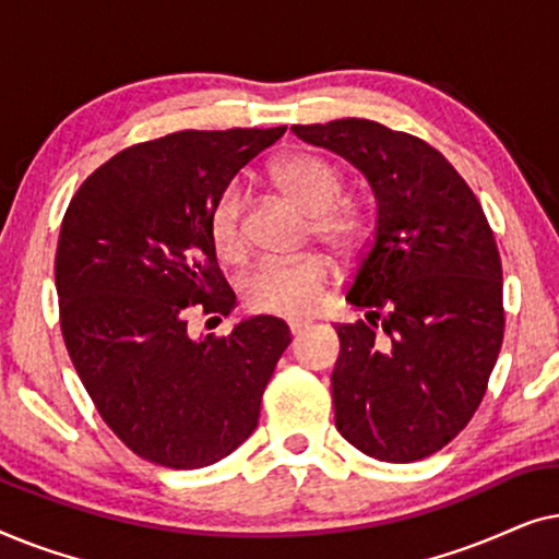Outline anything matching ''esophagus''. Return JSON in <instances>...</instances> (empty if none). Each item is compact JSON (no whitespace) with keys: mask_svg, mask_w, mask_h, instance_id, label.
Wrapping results in <instances>:
<instances>
[{"mask_svg":"<svg viewBox=\"0 0 559 559\" xmlns=\"http://www.w3.org/2000/svg\"><path fill=\"white\" fill-rule=\"evenodd\" d=\"M289 333H293V335H297V333H302L305 331V328H308V323H305V320H289Z\"/></svg>","mask_w":559,"mask_h":559,"instance_id":"obj_1","label":"esophagus"}]
</instances>
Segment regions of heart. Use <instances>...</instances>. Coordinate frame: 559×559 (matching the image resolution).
Returning a JSON list of instances; mask_svg holds the SVG:
<instances>
[{
	"label": "heart",
	"instance_id": "heart-1",
	"mask_svg": "<svg viewBox=\"0 0 559 559\" xmlns=\"http://www.w3.org/2000/svg\"><path fill=\"white\" fill-rule=\"evenodd\" d=\"M272 180L310 216V231L338 254H350L366 234V216L354 201H341L343 175L318 155L297 152L272 165ZM213 249L226 262L247 251L243 234V195L226 188L211 213ZM333 266L325 257L305 254L295 259L270 257L254 264L243 277L241 293L251 310L282 318L312 316L331 285Z\"/></svg>",
	"mask_w": 559,
	"mask_h": 559
}]
</instances>
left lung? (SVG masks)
Returning <instances> with one entry per match:
<instances>
[{
	"mask_svg": "<svg viewBox=\"0 0 559 559\" xmlns=\"http://www.w3.org/2000/svg\"><path fill=\"white\" fill-rule=\"evenodd\" d=\"M293 132L358 167L377 198V226L346 293L366 320L335 325V427L377 461H423L471 423L499 358L493 231L468 182L419 136L369 119Z\"/></svg>",
	"mask_w": 559,
	"mask_h": 559,
	"instance_id": "obj_1",
	"label": "left lung"
}]
</instances>
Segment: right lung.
<instances>
[{
  "label": "right lung",
  "mask_w": 559,
  "mask_h": 559,
  "mask_svg": "<svg viewBox=\"0 0 559 559\" xmlns=\"http://www.w3.org/2000/svg\"><path fill=\"white\" fill-rule=\"evenodd\" d=\"M282 134L188 129L134 144L91 173L68 205L56 251L60 331L98 415L144 461L203 468L259 423L287 323L254 316L195 341L188 312L234 310L211 213L234 175Z\"/></svg>",
  "instance_id": "1"
}]
</instances>
